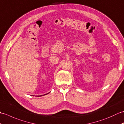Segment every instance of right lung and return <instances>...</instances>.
<instances>
[{
	"mask_svg": "<svg viewBox=\"0 0 124 124\" xmlns=\"http://www.w3.org/2000/svg\"><path fill=\"white\" fill-rule=\"evenodd\" d=\"M48 93H47V94H48Z\"/></svg>",
	"mask_w": 124,
	"mask_h": 124,
	"instance_id": "obj_1",
	"label": "right lung"
}]
</instances>
